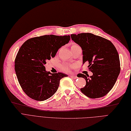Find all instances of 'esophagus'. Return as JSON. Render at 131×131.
Instances as JSON below:
<instances>
[{
	"mask_svg": "<svg viewBox=\"0 0 131 131\" xmlns=\"http://www.w3.org/2000/svg\"><path fill=\"white\" fill-rule=\"evenodd\" d=\"M70 77H71L72 78L74 79H76L78 78V77L76 76V75H70Z\"/></svg>",
	"mask_w": 131,
	"mask_h": 131,
	"instance_id": "esophagus-1",
	"label": "esophagus"
}]
</instances>
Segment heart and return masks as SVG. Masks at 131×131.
<instances>
[{
	"mask_svg": "<svg viewBox=\"0 0 131 131\" xmlns=\"http://www.w3.org/2000/svg\"><path fill=\"white\" fill-rule=\"evenodd\" d=\"M75 46H78L77 44H74L72 45L71 47H75ZM77 66L76 64H69V63H67V62H65V63L62 64L61 65V69L65 72H69L71 71L72 69H74Z\"/></svg>",
	"mask_w": 131,
	"mask_h": 131,
	"instance_id": "1",
	"label": "heart"
}]
</instances>
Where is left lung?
I'll return each instance as SVG.
<instances>
[{
  "label": "left lung",
  "mask_w": 131,
  "mask_h": 131,
  "mask_svg": "<svg viewBox=\"0 0 131 131\" xmlns=\"http://www.w3.org/2000/svg\"><path fill=\"white\" fill-rule=\"evenodd\" d=\"M72 40L82 50L83 64L87 61L93 75L81 74L86 84L80 89L81 92L91 99L106 95L114 86L121 71L117 50L112 42L92 33L72 34Z\"/></svg>",
  "instance_id": "8db88e82"
}]
</instances>
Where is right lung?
I'll return each mask as SVG.
<instances>
[{
	"mask_svg": "<svg viewBox=\"0 0 131 131\" xmlns=\"http://www.w3.org/2000/svg\"><path fill=\"white\" fill-rule=\"evenodd\" d=\"M70 39V35H46L30 38L22 45L15 59V71L21 87L30 98L39 101L49 99L57 90L60 79L67 77L46 71L45 65Z\"/></svg>",
	"mask_w": 131,
	"mask_h": 131,
	"instance_id": "right-lung-1",
	"label": "right lung"
}]
</instances>
